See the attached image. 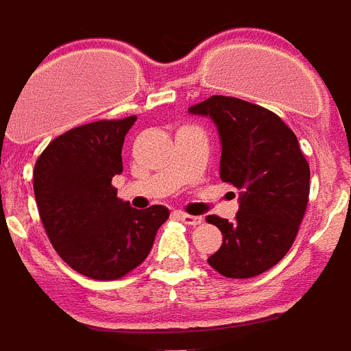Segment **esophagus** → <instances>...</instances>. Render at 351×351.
<instances>
[{"instance_id": "esophagus-1", "label": "esophagus", "mask_w": 351, "mask_h": 351, "mask_svg": "<svg viewBox=\"0 0 351 351\" xmlns=\"http://www.w3.org/2000/svg\"><path fill=\"white\" fill-rule=\"evenodd\" d=\"M178 217H180V219L189 226L202 224V217H195V215H187V213H178Z\"/></svg>"}]
</instances>
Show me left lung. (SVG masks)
Listing matches in <instances>:
<instances>
[{"label": "left lung", "mask_w": 351, "mask_h": 351, "mask_svg": "<svg viewBox=\"0 0 351 351\" xmlns=\"http://www.w3.org/2000/svg\"><path fill=\"white\" fill-rule=\"evenodd\" d=\"M189 112L213 120L222 145L220 178L239 189L234 222L208 217L224 237L209 266L228 278L256 277L282 261L299 233L310 165L295 132L264 107L211 96Z\"/></svg>", "instance_id": "1"}]
</instances>
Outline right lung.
<instances>
[{
	"label": "right lung",
	"mask_w": 351,
	"mask_h": 351,
	"mask_svg": "<svg viewBox=\"0 0 351 351\" xmlns=\"http://www.w3.org/2000/svg\"><path fill=\"white\" fill-rule=\"evenodd\" d=\"M136 117L74 127L34 165V195L47 237L74 271L114 280L140 266L169 209H134L117 197L123 138Z\"/></svg>",
	"instance_id": "1"
}]
</instances>
